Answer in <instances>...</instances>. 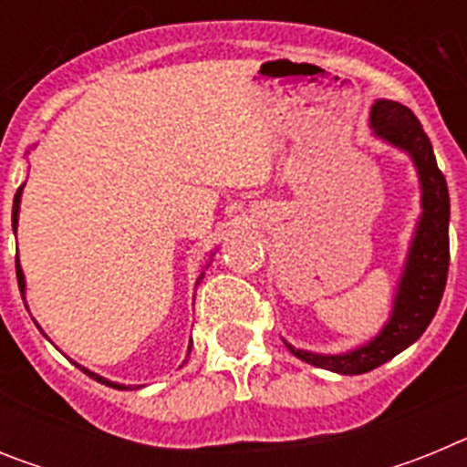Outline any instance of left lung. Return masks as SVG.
<instances>
[{
	"label": "left lung",
	"mask_w": 467,
	"mask_h": 467,
	"mask_svg": "<svg viewBox=\"0 0 467 467\" xmlns=\"http://www.w3.org/2000/svg\"><path fill=\"white\" fill-rule=\"evenodd\" d=\"M369 126L377 138L411 156L419 172L423 213L404 262L393 313L388 317L386 327L369 344L341 356H323L295 348L285 341L292 356L337 374L372 372L414 344L435 317L449 274V189L442 171L437 168L426 130L410 107L393 100L374 102Z\"/></svg>",
	"instance_id": "left-lung-1"
}]
</instances>
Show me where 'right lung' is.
Instances as JSON below:
<instances>
[{
	"instance_id": "right-lung-1",
	"label": "right lung",
	"mask_w": 467,
	"mask_h": 467,
	"mask_svg": "<svg viewBox=\"0 0 467 467\" xmlns=\"http://www.w3.org/2000/svg\"><path fill=\"white\" fill-rule=\"evenodd\" d=\"M20 193H23V187H18V192H16V196H14V214H11V222H14V234H16V226H18V210H20ZM16 275H18V287H20V295L25 296V275H23V269H20V264H18V259H16ZM201 278H203V274L198 275V280H196V285L201 283ZM36 327H39V325H36ZM189 350H192V344H189ZM74 365H77V362H74ZM81 369V372L84 374H88L90 379H95V381H100V383H105V386H109V388H119V390H123V388L126 386H121V383H114V381H107L105 377H100V374H95V372H88V369H86V367H81V365H77Z\"/></svg>"
}]
</instances>
